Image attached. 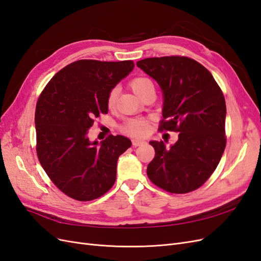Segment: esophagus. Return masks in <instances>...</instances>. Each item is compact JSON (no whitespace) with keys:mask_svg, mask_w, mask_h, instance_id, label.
Wrapping results in <instances>:
<instances>
[{"mask_svg":"<svg viewBox=\"0 0 261 261\" xmlns=\"http://www.w3.org/2000/svg\"><path fill=\"white\" fill-rule=\"evenodd\" d=\"M146 144V140L144 139H133V146L134 147H138L141 145H145Z\"/></svg>","mask_w":261,"mask_h":261,"instance_id":"esophagus-1","label":"esophagus"}]
</instances>
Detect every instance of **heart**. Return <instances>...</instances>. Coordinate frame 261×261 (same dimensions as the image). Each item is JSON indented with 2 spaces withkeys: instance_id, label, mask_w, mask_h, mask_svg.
Listing matches in <instances>:
<instances>
[{
  "instance_id": "b5f03b06",
  "label": "heart",
  "mask_w": 261,
  "mask_h": 261,
  "mask_svg": "<svg viewBox=\"0 0 261 261\" xmlns=\"http://www.w3.org/2000/svg\"><path fill=\"white\" fill-rule=\"evenodd\" d=\"M129 86L132 90L140 98L143 97L147 91L154 89V85L152 81L149 80L148 77H144V76L134 78V80L130 81ZM117 94H118L117 87H114V88H112L111 91L109 92L107 105L110 109L115 107ZM149 129H150V121L147 120V118H130V120H127L122 125V130L125 134H127V135L133 137H144L149 133Z\"/></svg>"
}]
</instances>
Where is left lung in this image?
<instances>
[{"mask_svg":"<svg viewBox=\"0 0 261 261\" xmlns=\"http://www.w3.org/2000/svg\"><path fill=\"white\" fill-rule=\"evenodd\" d=\"M136 65L163 91L159 130L179 133L170 148L163 141H150L155 155L148 164L147 175L169 193L193 192L215 172L225 149L223 92L209 70L191 58H149Z\"/></svg>","mask_w":261,"mask_h":261,"instance_id":"8db88e82","label":"left lung"}]
</instances>
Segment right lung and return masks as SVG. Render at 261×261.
I'll return each mask as SVG.
<instances>
[{"instance_id": "obj_1", "label": "right lung", "mask_w": 261, "mask_h": 261, "mask_svg": "<svg viewBox=\"0 0 261 261\" xmlns=\"http://www.w3.org/2000/svg\"><path fill=\"white\" fill-rule=\"evenodd\" d=\"M134 68L133 61L80 60L55 74L39 96L37 155L62 193L78 201L97 199L116 179V163L132 141L110 135L90 143L93 120L108 113V94Z\"/></svg>"}]
</instances>
